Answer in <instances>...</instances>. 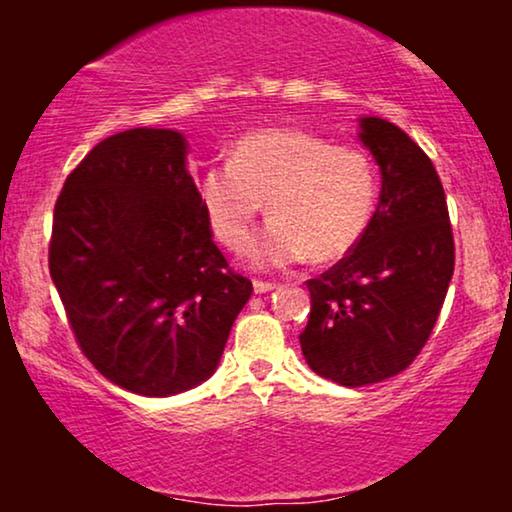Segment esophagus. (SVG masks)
Here are the masks:
<instances>
[{"instance_id": "esophagus-1", "label": "esophagus", "mask_w": 512, "mask_h": 512, "mask_svg": "<svg viewBox=\"0 0 512 512\" xmlns=\"http://www.w3.org/2000/svg\"><path fill=\"white\" fill-rule=\"evenodd\" d=\"M277 289V284H272V282H263V279H256L254 282V291L256 293H270V291H275Z\"/></svg>"}]
</instances>
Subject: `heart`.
I'll return each instance as SVG.
<instances>
[{"label": "heart", "mask_w": 512, "mask_h": 512, "mask_svg": "<svg viewBox=\"0 0 512 512\" xmlns=\"http://www.w3.org/2000/svg\"><path fill=\"white\" fill-rule=\"evenodd\" d=\"M200 200L223 247L249 249L263 202L270 223L251 251L263 270L345 256L366 233L377 200V170L366 149L333 144L293 128L244 135L230 163L207 167Z\"/></svg>", "instance_id": "b5f03b06"}]
</instances>
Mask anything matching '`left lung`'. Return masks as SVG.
Listing matches in <instances>:
<instances>
[{
    "mask_svg": "<svg viewBox=\"0 0 512 512\" xmlns=\"http://www.w3.org/2000/svg\"><path fill=\"white\" fill-rule=\"evenodd\" d=\"M359 139L382 172L380 202L352 251L307 279L312 310L300 333L314 373L366 387L422 352L454 272V237L431 158L394 123L366 116Z\"/></svg>",
    "mask_w": 512,
    "mask_h": 512,
    "instance_id": "left-lung-1",
    "label": "left lung"
}]
</instances>
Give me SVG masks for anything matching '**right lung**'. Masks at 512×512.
Listing matches in <instances>:
<instances>
[{
	"instance_id": "obj_1",
	"label": "right lung",
	"mask_w": 512,
	"mask_h": 512,
	"mask_svg": "<svg viewBox=\"0 0 512 512\" xmlns=\"http://www.w3.org/2000/svg\"><path fill=\"white\" fill-rule=\"evenodd\" d=\"M48 270L86 359L156 398L214 373L254 291L212 240L184 135L163 128L111 135L69 172Z\"/></svg>"
}]
</instances>
